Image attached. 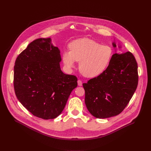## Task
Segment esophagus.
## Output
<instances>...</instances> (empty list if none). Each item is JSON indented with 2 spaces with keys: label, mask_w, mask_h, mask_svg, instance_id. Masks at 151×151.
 Instances as JSON below:
<instances>
[{
  "label": "esophagus",
  "mask_w": 151,
  "mask_h": 151,
  "mask_svg": "<svg viewBox=\"0 0 151 151\" xmlns=\"http://www.w3.org/2000/svg\"><path fill=\"white\" fill-rule=\"evenodd\" d=\"M78 85L79 86H82V81H81V80H78Z\"/></svg>",
  "instance_id": "esophagus-1"
}]
</instances>
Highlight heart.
Returning <instances> with one entry per match:
<instances>
[{"mask_svg": "<svg viewBox=\"0 0 151 151\" xmlns=\"http://www.w3.org/2000/svg\"><path fill=\"white\" fill-rule=\"evenodd\" d=\"M70 50L62 54L63 62L68 69L73 68L76 61H79V68L81 73L89 78H96L102 74L109 66L113 56L111 47L88 39L75 40L69 45Z\"/></svg>", "mask_w": 151, "mask_h": 151, "instance_id": "1", "label": "heart"}]
</instances>
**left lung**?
Instances as JSON below:
<instances>
[{
  "label": "left lung",
  "instance_id": "8db88e82",
  "mask_svg": "<svg viewBox=\"0 0 151 151\" xmlns=\"http://www.w3.org/2000/svg\"><path fill=\"white\" fill-rule=\"evenodd\" d=\"M112 45L117 47L115 40ZM118 47H122L119 44ZM137 83V64L134 55L129 51L116 52L102 74L83 83L87 109L100 119L119 114L133 97Z\"/></svg>",
  "mask_w": 151,
  "mask_h": 151
}]
</instances>
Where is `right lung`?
<instances>
[{
  "label": "right lung",
  "instance_id": "1",
  "mask_svg": "<svg viewBox=\"0 0 151 151\" xmlns=\"http://www.w3.org/2000/svg\"><path fill=\"white\" fill-rule=\"evenodd\" d=\"M61 61L60 51L50 37L33 40L15 60V95L35 116L44 119L57 117L77 87V78L64 73Z\"/></svg>",
  "mask_w": 151,
  "mask_h": 151
}]
</instances>
